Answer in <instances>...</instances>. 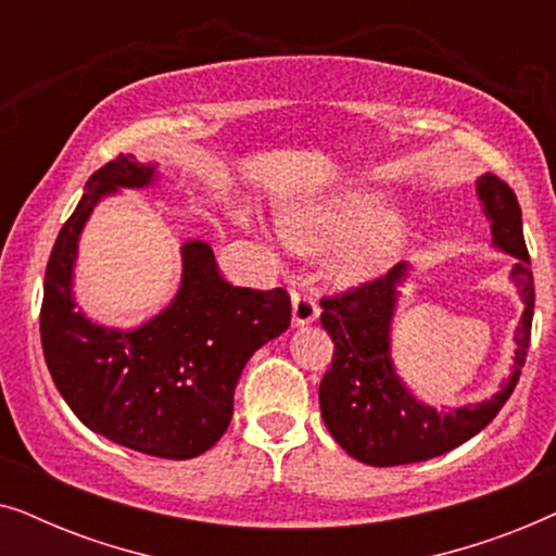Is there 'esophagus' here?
Instances as JSON below:
<instances>
[{
	"mask_svg": "<svg viewBox=\"0 0 556 556\" xmlns=\"http://www.w3.org/2000/svg\"><path fill=\"white\" fill-rule=\"evenodd\" d=\"M291 301H293V324L295 326H306V324L316 321V318H318V303H316L314 293L293 291Z\"/></svg>",
	"mask_w": 556,
	"mask_h": 556,
	"instance_id": "1",
	"label": "esophagus"
}]
</instances>
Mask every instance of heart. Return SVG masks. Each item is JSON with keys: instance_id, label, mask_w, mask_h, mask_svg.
I'll list each match as a JSON object with an SVG mask.
<instances>
[{"instance_id": "obj_1", "label": "heart", "mask_w": 556, "mask_h": 556, "mask_svg": "<svg viewBox=\"0 0 556 556\" xmlns=\"http://www.w3.org/2000/svg\"><path fill=\"white\" fill-rule=\"evenodd\" d=\"M390 194L379 187H352L280 217V232L295 253L339 250L333 273L341 283H367L394 268L405 253L413 223L390 212Z\"/></svg>"}]
</instances>
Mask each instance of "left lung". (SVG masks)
Listing matches in <instances>:
<instances>
[{"label": "left lung", "instance_id": "1", "mask_svg": "<svg viewBox=\"0 0 556 556\" xmlns=\"http://www.w3.org/2000/svg\"><path fill=\"white\" fill-rule=\"evenodd\" d=\"M478 200L491 223L493 248L514 257L511 273L523 301L514 333L511 375L491 400L451 409H435L417 400L392 362V318L409 263H397L387 276L333 299H321V326L333 341L331 369L318 387L321 417L333 440L367 466H405L438 458L478 435L511 397L527 362L534 278L521 230V207L514 189L493 174L476 181Z\"/></svg>", "mask_w": 556, "mask_h": 556}]
</instances>
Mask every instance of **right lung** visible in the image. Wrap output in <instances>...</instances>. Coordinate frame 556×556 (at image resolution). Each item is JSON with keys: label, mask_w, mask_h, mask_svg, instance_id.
<instances>
[{"label": "right lung", "mask_w": 556, "mask_h": 556, "mask_svg": "<svg viewBox=\"0 0 556 556\" xmlns=\"http://www.w3.org/2000/svg\"><path fill=\"white\" fill-rule=\"evenodd\" d=\"M156 181V164L121 154L88 179L45 270L40 337L58 392L98 435L156 458H194L223 438L250 356L291 326L283 288L253 291L217 273L207 242L181 245L169 306L136 329L90 321L75 308L78 240L103 197Z\"/></svg>", "instance_id": "1"}]
</instances>
